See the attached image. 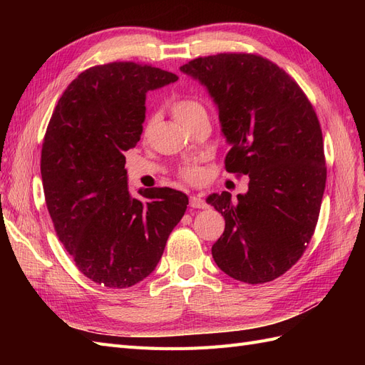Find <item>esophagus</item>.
<instances>
[{
  "label": "esophagus",
  "mask_w": 365,
  "mask_h": 365,
  "mask_svg": "<svg viewBox=\"0 0 365 365\" xmlns=\"http://www.w3.org/2000/svg\"><path fill=\"white\" fill-rule=\"evenodd\" d=\"M190 207L193 208H208V204L197 196H190Z\"/></svg>",
  "instance_id": "34e87169"
}]
</instances>
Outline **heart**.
Returning a JSON list of instances; mask_svg holds the SVG:
<instances>
[{
    "label": "heart",
    "instance_id": "obj_1",
    "mask_svg": "<svg viewBox=\"0 0 365 365\" xmlns=\"http://www.w3.org/2000/svg\"><path fill=\"white\" fill-rule=\"evenodd\" d=\"M169 109H170L172 115L175 117V120L185 128H189L190 125H193L200 117L207 115L205 108L192 97H176V98H173V101L169 103ZM153 125H155V118L152 117L146 121L145 129H143V135L148 137L150 134ZM180 176L187 182L196 184V182H200L201 178H202V170L197 168L196 164H187V165H182V168H181Z\"/></svg>",
    "mask_w": 365,
    "mask_h": 365
}]
</instances>
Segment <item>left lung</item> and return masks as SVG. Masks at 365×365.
Returning a JSON list of instances; mask_svg holds the SVG:
<instances>
[{"label": "left lung", "instance_id": "8db88e82", "mask_svg": "<svg viewBox=\"0 0 365 365\" xmlns=\"http://www.w3.org/2000/svg\"><path fill=\"white\" fill-rule=\"evenodd\" d=\"M181 71L207 86L230 143L225 170L248 175V192L210 195L225 219L212 247L217 267L250 284L272 282L303 256L326 187L322 126L312 103L277 63L254 53H217Z\"/></svg>", "mask_w": 365, "mask_h": 365}]
</instances>
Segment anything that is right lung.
Masks as SVG:
<instances>
[{"label":"right lung","instance_id":"right-lung-1","mask_svg":"<svg viewBox=\"0 0 365 365\" xmlns=\"http://www.w3.org/2000/svg\"><path fill=\"white\" fill-rule=\"evenodd\" d=\"M176 81L149 63L96 65L67 86L48 121L41 175L54 231L85 277L106 288H129L155 269L189 204L169 187L132 197L125 170L146 93Z\"/></svg>","mask_w":365,"mask_h":365}]
</instances>
